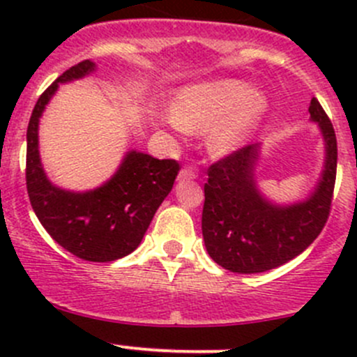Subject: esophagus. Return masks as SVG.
Returning <instances> with one entry per match:
<instances>
[{"label":"esophagus","instance_id":"34e87169","mask_svg":"<svg viewBox=\"0 0 357 357\" xmlns=\"http://www.w3.org/2000/svg\"><path fill=\"white\" fill-rule=\"evenodd\" d=\"M197 178H199V174H197L195 169L192 167L181 169L178 174V181H192V179H197Z\"/></svg>","mask_w":357,"mask_h":357}]
</instances>
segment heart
<instances>
[{
  "mask_svg": "<svg viewBox=\"0 0 357 357\" xmlns=\"http://www.w3.org/2000/svg\"><path fill=\"white\" fill-rule=\"evenodd\" d=\"M269 100L261 89L236 79L185 86L171 102L172 124L205 128V143L214 155H229L247 145L262 126Z\"/></svg>",
  "mask_w": 357,
  "mask_h": 357,
  "instance_id": "heart-1",
  "label": "heart"
}]
</instances>
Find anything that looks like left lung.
<instances>
[{
    "mask_svg": "<svg viewBox=\"0 0 357 357\" xmlns=\"http://www.w3.org/2000/svg\"><path fill=\"white\" fill-rule=\"evenodd\" d=\"M325 143V162L314 190L305 199L278 204L261 192L257 165L261 143H254L208 167L202 235L212 261L242 275L264 273L305 250L321 233L330 214L337 174V138L316 98L309 105Z\"/></svg>",
    "mask_w": 357,
    "mask_h": 357,
    "instance_id": "left-lung-1",
    "label": "left lung"
}]
</instances>
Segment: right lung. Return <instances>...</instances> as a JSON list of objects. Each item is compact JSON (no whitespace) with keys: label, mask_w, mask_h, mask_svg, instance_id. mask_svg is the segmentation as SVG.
<instances>
[{"label":"right lung","mask_w":357,"mask_h":357,"mask_svg":"<svg viewBox=\"0 0 357 357\" xmlns=\"http://www.w3.org/2000/svg\"><path fill=\"white\" fill-rule=\"evenodd\" d=\"M96 70L91 60L63 72L32 110L27 128V193L36 215L53 240L75 257L110 262L138 248L157 208L171 193L179 165L129 150L117 171L100 186L72 192L50 181L39 155V119L60 84Z\"/></svg>","instance_id":"right-lung-1"}]
</instances>
